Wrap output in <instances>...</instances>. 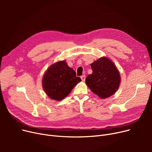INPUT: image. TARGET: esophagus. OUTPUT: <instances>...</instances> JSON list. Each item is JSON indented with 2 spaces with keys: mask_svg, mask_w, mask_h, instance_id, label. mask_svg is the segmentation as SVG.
Here are the masks:
<instances>
[{
  "mask_svg": "<svg viewBox=\"0 0 152 152\" xmlns=\"http://www.w3.org/2000/svg\"><path fill=\"white\" fill-rule=\"evenodd\" d=\"M81 80H82L83 81H84L85 79H86V76H85V75L81 76Z\"/></svg>",
  "mask_w": 152,
  "mask_h": 152,
  "instance_id": "esophagus-1",
  "label": "esophagus"
}]
</instances>
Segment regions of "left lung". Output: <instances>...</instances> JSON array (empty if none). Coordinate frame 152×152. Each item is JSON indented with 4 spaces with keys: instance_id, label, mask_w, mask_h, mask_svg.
Masks as SVG:
<instances>
[{
    "instance_id": "1",
    "label": "left lung",
    "mask_w": 152,
    "mask_h": 152,
    "mask_svg": "<svg viewBox=\"0 0 152 152\" xmlns=\"http://www.w3.org/2000/svg\"><path fill=\"white\" fill-rule=\"evenodd\" d=\"M92 73L86 79L89 88L101 99L113 95L121 83L119 72L114 63L106 57H100L91 64Z\"/></svg>"
}]
</instances>
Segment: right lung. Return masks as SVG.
<instances>
[{
    "instance_id": "obj_1",
    "label": "right lung",
    "mask_w": 152,
    "mask_h": 152,
    "mask_svg": "<svg viewBox=\"0 0 152 152\" xmlns=\"http://www.w3.org/2000/svg\"><path fill=\"white\" fill-rule=\"evenodd\" d=\"M81 81V78L76 77V72L68 66L65 60H62L52 64L47 69L42 77V85L49 97L60 101Z\"/></svg>"
}]
</instances>
